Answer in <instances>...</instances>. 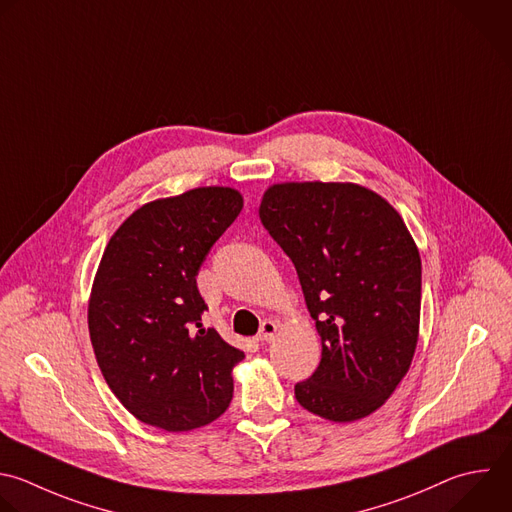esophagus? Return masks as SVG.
<instances>
[{"instance_id": "esophagus-1", "label": "esophagus", "mask_w": 512, "mask_h": 512, "mask_svg": "<svg viewBox=\"0 0 512 512\" xmlns=\"http://www.w3.org/2000/svg\"><path fill=\"white\" fill-rule=\"evenodd\" d=\"M275 333H277V325H275V321L267 319V321H263V325H261V329H259V333H257V342H261V344H269L271 339L275 337Z\"/></svg>"}]
</instances>
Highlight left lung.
<instances>
[{
  "mask_svg": "<svg viewBox=\"0 0 512 512\" xmlns=\"http://www.w3.org/2000/svg\"><path fill=\"white\" fill-rule=\"evenodd\" d=\"M293 261L321 337V362L297 402L331 422L376 412L410 370L422 263L398 211L354 183H277L259 207Z\"/></svg>",
  "mask_w": 512,
  "mask_h": 512,
  "instance_id": "obj_1",
  "label": "left lung"
}]
</instances>
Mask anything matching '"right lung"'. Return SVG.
<instances>
[{"instance_id": "obj_1", "label": "right lung", "mask_w": 512, "mask_h": 512, "mask_svg": "<svg viewBox=\"0 0 512 512\" xmlns=\"http://www.w3.org/2000/svg\"><path fill=\"white\" fill-rule=\"evenodd\" d=\"M243 209L231 187H199L136 209L110 237L88 301L100 372L140 422L187 432L217 420L245 354L213 329L197 275Z\"/></svg>"}]
</instances>
